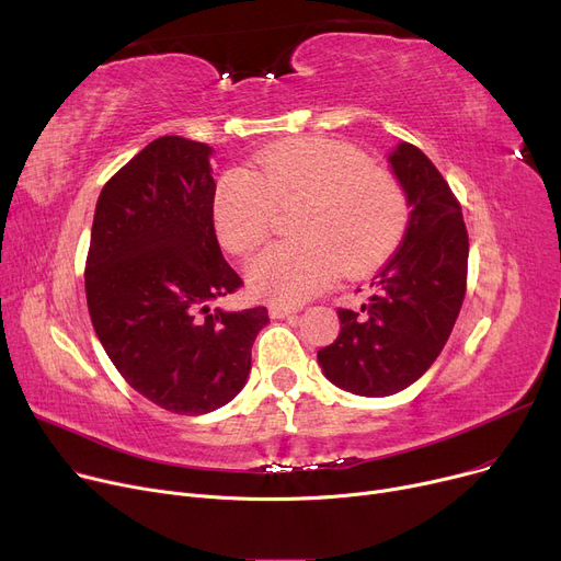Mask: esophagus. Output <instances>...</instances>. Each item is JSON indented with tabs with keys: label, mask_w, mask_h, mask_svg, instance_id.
I'll use <instances>...</instances> for the list:
<instances>
[{
	"label": "esophagus",
	"mask_w": 561,
	"mask_h": 561,
	"mask_svg": "<svg viewBox=\"0 0 561 561\" xmlns=\"http://www.w3.org/2000/svg\"><path fill=\"white\" fill-rule=\"evenodd\" d=\"M300 311V307H290V305H273L271 316L273 318H293Z\"/></svg>",
	"instance_id": "1"
}]
</instances>
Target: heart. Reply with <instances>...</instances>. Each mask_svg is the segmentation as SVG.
Masks as SVG:
<instances>
[{
  "mask_svg": "<svg viewBox=\"0 0 561 561\" xmlns=\"http://www.w3.org/2000/svg\"><path fill=\"white\" fill-rule=\"evenodd\" d=\"M298 204L290 218L296 239L261 250L248 265L254 296L302 302L328 288L339 268L366 273L400 243L409 199L398 176L328 138H298L265 147L254 170H227L214 197L220 243L248 254L271 231L275 209Z\"/></svg>",
  "mask_w": 561,
  "mask_h": 561,
  "instance_id": "1",
  "label": "heart"
}]
</instances>
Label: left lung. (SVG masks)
I'll use <instances>...</instances> for the list:
<instances>
[{
	"label": "left lung",
	"instance_id": "8db88e82",
	"mask_svg": "<svg viewBox=\"0 0 561 561\" xmlns=\"http://www.w3.org/2000/svg\"><path fill=\"white\" fill-rule=\"evenodd\" d=\"M389 161L411 204L402 245L373 277L366 305L339 309V339L318 350L336 387L368 398L407 389L436 362L468 275V231L444 174L411 142Z\"/></svg>",
	"mask_w": 561,
	"mask_h": 561
}]
</instances>
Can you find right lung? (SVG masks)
Here are the masks:
<instances>
[{
  "mask_svg": "<svg viewBox=\"0 0 561 561\" xmlns=\"http://www.w3.org/2000/svg\"><path fill=\"white\" fill-rule=\"evenodd\" d=\"M211 147L161 136L104 184L85 256V300L127 385L172 414L199 416L245 385L268 309L209 305L243 279L214 229Z\"/></svg>",
  "mask_w": 561,
  "mask_h": 561,
  "instance_id": "right-lung-1",
  "label": "right lung"
}]
</instances>
